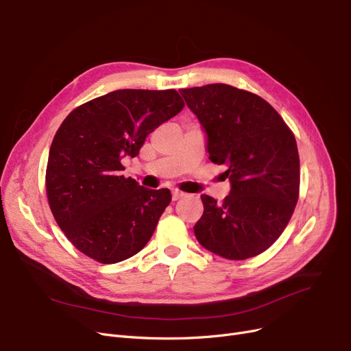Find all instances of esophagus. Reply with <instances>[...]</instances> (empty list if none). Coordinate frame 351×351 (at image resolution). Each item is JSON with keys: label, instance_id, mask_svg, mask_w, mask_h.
<instances>
[{"label": "esophagus", "instance_id": "esophagus-1", "mask_svg": "<svg viewBox=\"0 0 351 351\" xmlns=\"http://www.w3.org/2000/svg\"><path fill=\"white\" fill-rule=\"evenodd\" d=\"M186 197V194L184 193H181V191H173V202H177V199H181V198H184Z\"/></svg>", "mask_w": 351, "mask_h": 351}]
</instances>
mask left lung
I'll use <instances>...</instances> for the list:
<instances>
[{"label": "left lung", "instance_id": "8db88e82", "mask_svg": "<svg viewBox=\"0 0 351 351\" xmlns=\"http://www.w3.org/2000/svg\"><path fill=\"white\" fill-rule=\"evenodd\" d=\"M207 134L214 164L226 165L231 190L221 204L203 194L194 234L208 252L245 260L285 231L298 199L300 158L294 134L261 97L227 84L180 90Z\"/></svg>", "mask_w": 351, "mask_h": 351}]
</instances>
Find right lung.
<instances>
[{"label":"right lung","mask_w":351,"mask_h":351,"mask_svg":"<svg viewBox=\"0 0 351 351\" xmlns=\"http://www.w3.org/2000/svg\"><path fill=\"white\" fill-rule=\"evenodd\" d=\"M182 107L176 90H117L66 115L49 148L45 187L57 224L81 253L114 264L152 239L171 193L125 178L121 160L136 157Z\"/></svg>","instance_id":"obj_1"}]
</instances>
